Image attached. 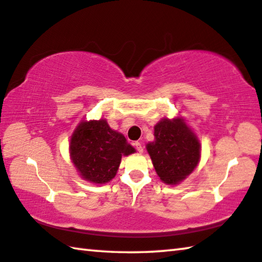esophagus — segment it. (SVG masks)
Instances as JSON below:
<instances>
[{"label": "esophagus", "mask_w": 262, "mask_h": 262, "mask_svg": "<svg viewBox=\"0 0 262 262\" xmlns=\"http://www.w3.org/2000/svg\"><path fill=\"white\" fill-rule=\"evenodd\" d=\"M134 145H135V148H136V150H137V151H139L140 154H142V152H143V147H142L141 142H139V141H136V142H135V143H134Z\"/></svg>", "instance_id": "esophagus-1"}]
</instances>
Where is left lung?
Returning a JSON list of instances; mask_svg holds the SVG:
<instances>
[{
    "mask_svg": "<svg viewBox=\"0 0 262 262\" xmlns=\"http://www.w3.org/2000/svg\"><path fill=\"white\" fill-rule=\"evenodd\" d=\"M154 135L147 150L161 180L174 185L192 173L200 161V142L183 119H163Z\"/></svg>",
    "mask_w": 262,
    "mask_h": 262,
    "instance_id": "obj_1",
    "label": "left lung"
}]
</instances>
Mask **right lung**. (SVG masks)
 I'll list each match as a JSON object with an SVG mask.
<instances>
[{
	"label": "right lung",
	"instance_id": "obj_1",
	"mask_svg": "<svg viewBox=\"0 0 262 262\" xmlns=\"http://www.w3.org/2000/svg\"><path fill=\"white\" fill-rule=\"evenodd\" d=\"M69 151L83 179L105 184L115 177L121 157L135 152V149L101 119L81 122L70 140Z\"/></svg>",
	"mask_w": 262,
	"mask_h": 262
}]
</instances>
